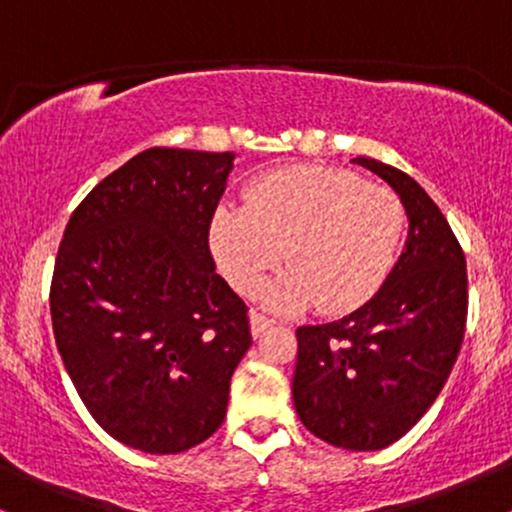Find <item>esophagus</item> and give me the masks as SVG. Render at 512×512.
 I'll use <instances>...</instances> for the list:
<instances>
[{
  "label": "esophagus",
  "mask_w": 512,
  "mask_h": 512,
  "mask_svg": "<svg viewBox=\"0 0 512 512\" xmlns=\"http://www.w3.org/2000/svg\"><path fill=\"white\" fill-rule=\"evenodd\" d=\"M272 325H274V320H269V317H264L260 313L250 315V332H252V337H255V339L262 337V334L267 332Z\"/></svg>",
  "instance_id": "1"
}]
</instances>
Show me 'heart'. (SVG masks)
Returning <instances> with one entry per match:
<instances>
[{"label":"heart","mask_w":512,"mask_h":512,"mask_svg":"<svg viewBox=\"0 0 512 512\" xmlns=\"http://www.w3.org/2000/svg\"><path fill=\"white\" fill-rule=\"evenodd\" d=\"M243 209L219 207L209 223L216 267L240 293H255L284 255L289 264L262 291L281 313L317 303L327 315L361 308L395 262L402 207L383 185L334 166H286L255 178Z\"/></svg>","instance_id":"b5f03b06"}]
</instances>
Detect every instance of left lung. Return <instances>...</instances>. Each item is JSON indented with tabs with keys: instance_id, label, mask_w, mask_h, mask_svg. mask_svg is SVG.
<instances>
[{
	"instance_id": "obj_1",
	"label": "left lung",
	"mask_w": 512,
	"mask_h": 512,
	"mask_svg": "<svg viewBox=\"0 0 512 512\" xmlns=\"http://www.w3.org/2000/svg\"><path fill=\"white\" fill-rule=\"evenodd\" d=\"M407 214V240L378 293L337 322L298 327L293 404L334 448L383 450L436 402L460 354L467 267L455 233L424 187L402 170L356 156Z\"/></svg>"
}]
</instances>
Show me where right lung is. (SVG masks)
Masks as SVG:
<instances>
[{
	"mask_svg": "<svg viewBox=\"0 0 512 512\" xmlns=\"http://www.w3.org/2000/svg\"><path fill=\"white\" fill-rule=\"evenodd\" d=\"M233 161L146 149L64 228L50 286L57 349L98 426L134 450L175 455L207 440L252 344L248 308L209 252Z\"/></svg>",
	"mask_w": 512,
	"mask_h": 512,
	"instance_id": "obj_1",
	"label": "right lung"
}]
</instances>
